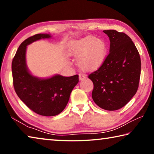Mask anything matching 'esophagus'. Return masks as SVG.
Segmentation results:
<instances>
[{
  "label": "esophagus",
  "mask_w": 154,
  "mask_h": 154,
  "mask_svg": "<svg viewBox=\"0 0 154 154\" xmlns=\"http://www.w3.org/2000/svg\"><path fill=\"white\" fill-rule=\"evenodd\" d=\"M79 80H83V79H85V75H82V74H79Z\"/></svg>",
  "instance_id": "34e87169"
}]
</instances>
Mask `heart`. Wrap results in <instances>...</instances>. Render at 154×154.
Returning a JSON list of instances; mask_svg holds the SVG:
<instances>
[{
  "label": "heart",
  "mask_w": 154,
  "mask_h": 154,
  "mask_svg": "<svg viewBox=\"0 0 154 154\" xmlns=\"http://www.w3.org/2000/svg\"><path fill=\"white\" fill-rule=\"evenodd\" d=\"M70 53L79 60V64L86 71L97 70L103 64L106 54V45L103 40L88 36L70 43Z\"/></svg>",
  "instance_id": "1"
}]
</instances>
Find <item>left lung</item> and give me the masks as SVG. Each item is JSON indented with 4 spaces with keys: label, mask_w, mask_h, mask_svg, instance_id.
Instances as JSON below:
<instances>
[{
    "label": "left lung",
    "mask_w": 154,
    "mask_h": 154,
    "mask_svg": "<svg viewBox=\"0 0 154 154\" xmlns=\"http://www.w3.org/2000/svg\"><path fill=\"white\" fill-rule=\"evenodd\" d=\"M110 40L109 53L101 66L88 75L92 99L99 107L116 111L131 100L139 85L141 62L128 36L116 30H103Z\"/></svg>",
    "instance_id": "left-lung-1"
}]
</instances>
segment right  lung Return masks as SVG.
I'll return each instance as SVG.
<instances>
[{"instance_id":"obj_1","label":"right lung","mask_w":154,"mask_h":154,"mask_svg":"<svg viewBox=\"0 0 154 154\" xmlns=\"http://www.w3.org/2000/svg\"><path fill=\"white\" fill-rule=\"evenodd\" d=\"M51 37L48 34H37L21 43L12 60L14 90L21 100L35 113L43 116H54L64 110L70 94L79 82V75H55L41 79L30 74L26 64V46L41 38Z\"/></svg>"}]
</instances>
